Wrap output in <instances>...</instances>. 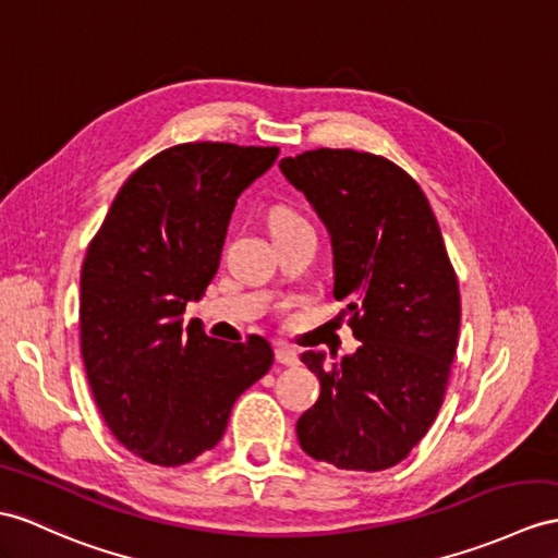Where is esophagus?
<instances>
[{
  "label": "esophagus",
  "mask_w": 558,
  "mask_h": 558,
  "mask_svg": "<svg viewBox=\"0 0 558 558\" xmlns=\"http://www.w3.org/2000/svg\"><path fill=\"white\" fill-rule=\"evenodd\" d=\"M275 357H277V362L283 364V366H295V364H298V352H295L291 345H287V343H277Z\"/></svg>",
  "instance_id": "esophagus-1"
}]
</instances>
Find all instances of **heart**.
<instances>
[{"label": "heart", "instance_id": "heart-1", "mask_svg": "<svg viewBox=\"0 0 558 558\" xmlns=\"http://www.w3.org/2000/svg\"><path fill=\"white\" fill-rule=\"evenodd\" d=\"M269 227L271 232H293V229H310V222L301 210L293 206H275L269 210Z\"/></svg>", "mask_w": 558, "mask_h": 558}]
</instances>
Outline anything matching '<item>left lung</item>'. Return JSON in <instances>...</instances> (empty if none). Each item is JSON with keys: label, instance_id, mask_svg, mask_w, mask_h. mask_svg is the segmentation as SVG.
<instances>
[{"label": "left lung", "instance_id": "1", "mask_svg": "<svg viewBox=\"0 0 558 558\" xmlns=\"http://www.w3.org/2000/svg\"><path fill=\"white\" fill-rule=\"evenodd\" d=\"M279 166L329 227L333 298L360 341L331 366L303 352L322 392L298 440L336 469H390L436 421L459 343V281L438 220L414 177L384 156L315 148Z\"/></svg>", "mask_w": 558, "mask_h": 558}]
</instances>
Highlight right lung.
<instances>
[{"label":"right lung","instance_id":"1","mask_svg":"<svg viewBox=\"0 0 558 558\" xmlns=\"http://www.w3.org/2000/svg\"><path fill=\"white\" fill-rule=\"evenodd\" d=\"M277 146L186 142L134 170L87 246L80 350L94 402L118 442L148 464L182 466L222 440L243 390L275 352L263 336L217 341L184 307L220 267L236 198Z\"/></svg>","mask_w":558,"mask_h":558}]
</instances>
